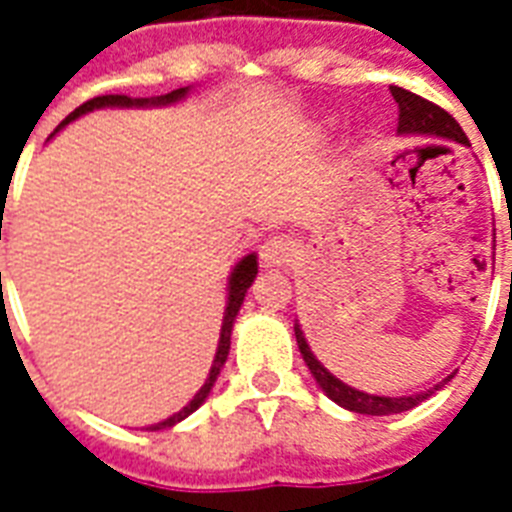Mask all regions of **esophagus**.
Wrapping results in <instances>:
<instances>
[{
	"label": "esophagus",
	"mask_w": 512,
	"mask_h": 512,
	"mask_svg": "<svg viewBox=\"0 0 512 512\" xmlns=\"http://www.w3.org/2000/svg\"><path fill=\"white\" fill-rule=\"evenodd\" d=\"M289 257H292V244L287 239L273 236V239L260 244V265L263 268H284L289 263Z\"/></svg>",
	"instance_id": "34e87169"
}]
</instances>
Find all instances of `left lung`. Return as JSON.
I'll list each match as a JSON object with an SVG mask.
<instances>
[{"label": "left lung", "instance_id": "obj_1", "mask_svg": "<svg viewBox=\"0 0 512 512\" xmlns=\"http://www.w3.org/2000/svg\"><path fill=\"white\" fill-rule=\"evenodd\" d=\"M390 95L396 98L398 103V135H425V138H444L454 140V143H462V146H470L465 132L454 116H449L444 108H438L436 103L414 95V92L404 90V87H390ZM295 337H297V348L303 353V361L311 369L313 380L319 382V388L327 393L337 406L348 409V412L356 414H398V412H409L417 404H422L425 398H430L438 388H444L446 382L452 380L454 372L446 377L444 382H438L425 393H414V396H374V393H364V390H356L345 385L342 380H337L335 374L329 372L327 366L321 364L319 358L313 356L311 345L305 340L303 329L295 321Z\"/></svg>", "mask_w": 512, "mask_h": 512}]
</instances>
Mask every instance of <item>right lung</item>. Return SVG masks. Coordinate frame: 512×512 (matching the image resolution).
<instances>
[{
	"label": "right lung",
	"instance_id": "add662e5",
	"mask_svg": "<svg viewBox=\"0 0 512 512\" xmlns=\"http://www.w3.org/2000/svg\"><path fill=\"white\" fill-rule=\"evenodd\" d=\"M191 92V87H180V90H172L167 92V95H156V98H127V95H100V98H92L87 100L84 106H79L74 111V114H68L63 122L58 124V130L52 132V135H58L66 124H71L74 119H79V116L90 114V111H98V108H164V106H175V103H180V100L185 98ZM50 135V138H52ZM257 276V255L252 252V255H244L239 260V263L233 265L231 276H228V297H225V313H223V327H220V340H217V350H215V361H212V369H209L207 380H204V385L199 388V393L188 401V404L180 409V412H175L172 417H167V420L156 422V425H148L146 430H164V428H172V425H177L180 420H185L188 414H193L196 409H199L204 401H207L209 390L215 388V380L217 374H220V369L225 366V361H228V350H231V332H233V321H236V316H239V308L241 303H244V297H247V289L252 287V281H255Z\"/></svg>",
	"mask_w": 512,
	"mask_h": 512
}]
</instances>
